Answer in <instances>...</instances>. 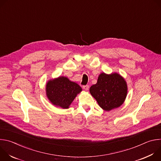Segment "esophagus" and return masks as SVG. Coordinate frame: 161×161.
Listing matches in <instances>:
<instances>
[{
    "label": "esophagus",
    "mask_w": 161,
    "mask_h": 161,
    "mask_svg": "<svg viewBox=\"0 0 161 161\" xmlns=\"http://www.w3.org/2000/svg\"><path fill=\"white\" fill-rule=\"evenodd\" d=\"M83 88L84 90H85L87 91V90H88V88H89V86H88V85H85V86H83Z\"/></svg>",
    "instance_id": "1"
}]
</instances>
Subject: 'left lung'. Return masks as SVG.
I'll use <instances>...</instances> for the list:
<instances>
[{
    "instance_id": "left-lung-1",
    "label": "left lung",
    "mask_w": 161,
    "mask_h": 161,
    "mask_svg": "<svg viewBox=\"0 0 161 161\" xmlns=\"http://www.w3.org/2000/svg\"><path fill=\"white\" fill-rule=\"evenodd\" d=\"M125 79L117 73H101L96 84L90 88V93L104 111H109L123 104L127 95Z\"/></svg>"
}]
</instances>
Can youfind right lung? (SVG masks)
Wrapping results in <instances>:
<instances>
[{"label":"right lung","instance_id":"right-lung-1","mask_svg":"<svg viewBox=\"0 0 161 161\" xmlns=\"http://www.w3.org/2000/svg\"><path fill=\"white\" fill-rule=\"evenodd\" d=\"M82 91L81 86L65 76H59L48 81L46 95L50 103L62 109H67Z\"/></svg>","mask_w":161,"mask_h":161}]
</instances>
